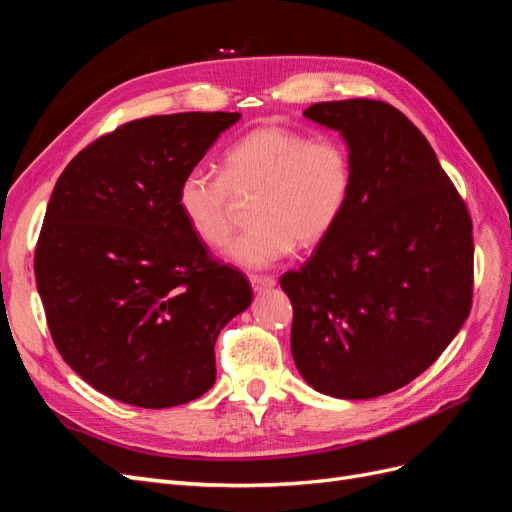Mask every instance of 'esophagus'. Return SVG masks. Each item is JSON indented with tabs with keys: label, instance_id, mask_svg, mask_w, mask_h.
<instances>
[{
	"label": "esophagus",
	"instance_id": "34e87169",
	"mask_svg": "<svg viewBox=\"0 0 512 512\" xmlns=\"http://www.w3.org/2000/svg\"><path fill=\"white\" fill-rule=\"evenodd\" d=\"M250 284H252V288H254L256 292H260V290L273 288V286H275V280H273V277H269V275H252V277H250Z\"/></svg>",
	"mask_w": 512,
	"mask_h": 512
}]
</instances>
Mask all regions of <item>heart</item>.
Instances as JSON below:
<instances>
[{
  "label": "heart",
  "instance_id": "1",
  "mask_svg": "<svg viewBox=\"0 0 512 512\" xmlns=\"http://www.w3.org/2000/svg\"><path fill=\"white\" fill-rule=\"evenodd\" d=\"M354 185L348 147L282 126H262L226 151L224 175L194 166L177 188V207L194 235L220 247L241 203L254 200V226L226 247L239 267L265 269L294 245L316 247L342 220Z\"/></svg>",
  "mask_w": 512,
  "mask_h": 512
}]
</instances>
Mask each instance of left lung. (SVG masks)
Listing matches in <instances>:
<instances>
[{"label": "left lung", "mask_w": 512, "mask_h": 512, "mask_svg": "<svg viewBox=\"0 0 512 512\" xmlns=\"http://www.w3.org/2000/svg\"><path fill=\"white\" fill-rule=\"evenodd\" d=\"M303 115L342 134L354 185L331 235L280 280L294 309L292 359L318 393L380 397L421 376L466 322L472 220L436 151L395 106L318 102Z\"/></svg>", "instance_id": "8db88e82"}]
</instances>
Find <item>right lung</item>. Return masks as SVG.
Returning <instances> with one entry per match:
<instances>
[{"instance_id":"obj_1","label":"right lung","mask_w":512,"mask_h":512,"mask_svg":"<svg viewBox=\"0 0 512 512\" xmlns=\"http://www.w3.org/2000/svg\"><path fill=\"white\" fill-rule=\"evenodd\" d=\"M239 113L136 119L91 143L55 183L34 271L64 361L96 391L170 408L215 382V339L252 303L177 207L181 177Z\"/></svg>"}]
</instances>
